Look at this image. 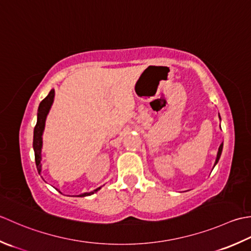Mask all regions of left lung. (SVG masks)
Returning <instances> with one entry per match:
<instances>
[{"label":"left lung","instance_id":"1","mask_svg":"<svg viewBox=\"0 0 251 251\" xmlns=\"http://www.w3.org/2000/svg\"><path fill=\"white\" fill-rule=\"evenodd\" d=\"M220 119H221V118H220ZM222 148H223V143H222V144L220 145V147H219V151H218V154H217V159H216V162H214V166L217 165L219 159H220V156H221V154H222Z\"/></svg>","mask_w":251,"mask_h":251}]
</instances>
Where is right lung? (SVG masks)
Instances as JSON below:
<instances>
[{
    "label": "right lung",
    "instance_id": "right-lung-1",
    "mask_svg": "<svg viewBox=\"0 0 251 251\" xmlns=\"http://www.w3.org/2000/svg\"><path fill=\"white\" fill-rule=\"evenodd\" d=\"M54 96H55V91H54V89H52L50 91L49 95L40 103L39 109H38L37 125H35L34 131H33V151H34L35 165H37L39 175H41V170H42V165H41V159H42V157H41V151H42V143H43L42 135H43V131H44V126H45V120H47L49 111L50 109V107H52V104L54 101ZM100 190V187L96 188V190H94L93 192L81 194V195H79V196L80 197L90 196V195H92V194H94Z\"/></svg>",
    "mask_w": 251,
    "mask_h": 251
}]
</instances>
